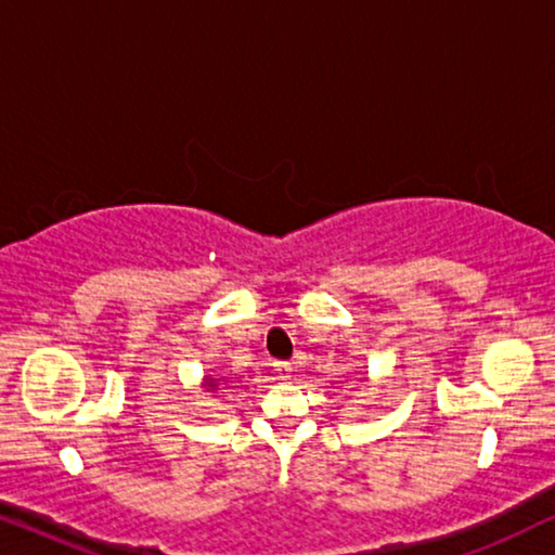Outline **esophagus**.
<instances>
[{"instance_id":"1","label":"esophagus","mask_w":555,"mask_h":555,"mask_svg":"<svg viewBox=\"0 0 555 555\" xmlns=\"http://www.w3.org/2000/svg\"><path fill=\"white\" fill-rule=\"evenodd\" d=\"M275 374H278V378H291V374H293V366L291 363H285V361H280V363H275Z\"/></svg>"}]
</instances>
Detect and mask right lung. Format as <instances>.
Masks as SVG:
<instances>
[{
	"mask_svg": "<svg viewBox=\"0 0 555 555\" xmlns=\"http://www.w3.org/2000/svg\"><path fill=\"white\" fill-rule=\"evenodd\" d=\"M222 384H224V378H217V376H204L202 389H204V391H219V389H227V386H222Z\"/></svg>",
	"mask_w": 555,
	"mask_h": 555,
	"instance_id": "add662e5",
	"label": "right lung"
}]
</instances>
